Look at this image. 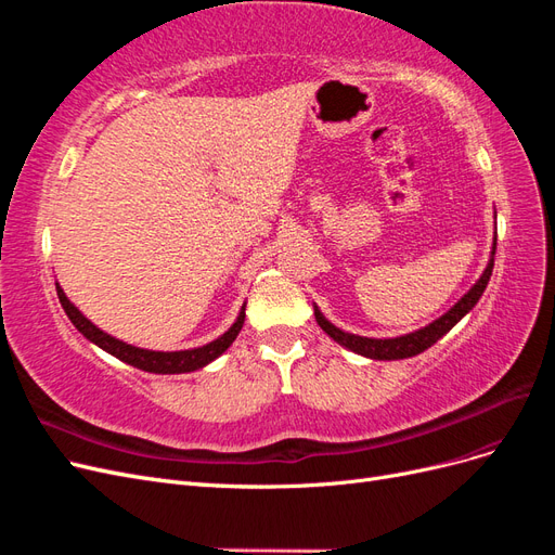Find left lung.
<instances>
[{
  "instance_id": "obj_1",
  "label": "left lung",
  "mask_w": 555,
  "mask_h": 555,
  "mask_svg": "<svg viewBox=\"0 0 555 555\" xmlns=\"http://www.w3.org/2000/svg\"><path fill=\"white\" fill-rule=\"evenodd\" d=\"M495 245V243H493ZM495 255V249H493ZM493 273V259L486 266V271L481 273V278L477 280V284L469 289L456 306H453L447 314H442L440 319H435L433 324H428L426 328H418L414 333L400 335V338H363V335H354V333H345L338 326H333L328 319H324V314L314 308V319L317 324L322 326L335 343H340L343 347L357 351L361 357L367 359H377V361H396V359H408V357H416L422 354L424 349H428L430 345L438 343L444 333H449L453 326H456L461 319L477 306V300L481 298L486 284H489Z\"/></svg>"
}]
</instances>
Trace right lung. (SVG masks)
I'll use <instances>...</instances> for the list:
<instances>
[{"mask_svg": "<svg viewBox=\"0 0 555 555\" xmlns=\"http://www.w3.org/2000/svg\"><path fill=\"white\" fill-rule=\"evenodd\" d=\"M57 298H60V304H62L66 317L72 319V324L82 335H86L90 343L106 349L108 354H113L115 359H120V361H125L133 367H141V371H145V373H159V375L192 373V371H198V367L208 365L210 361L220 357L222 351H227L233 340H236V335L241 333L243 322H245V308H243L238 319H236V324H233L224 335H220V338L204 345V347L184 349V351H153V349H141V347L127 345L122 340H115L113 335L104 333L102 328H96L88 317H82V312H78V308H74V304L69 298H66V294L62 292L60 284H57Z\"/></svg>", "mask_w": 555, "mask_h": 555, "instance_id": "1", "label": "right lung"}]
</instances>
